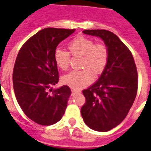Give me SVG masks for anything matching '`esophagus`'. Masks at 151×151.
I'll list each match as a JSON object with an SVG mask.
<instances>
[{"mask_svg": "<svg viewBox=\"0 0 151 151\" xmlns=\"http://www.w3.org/2000/svg\"><path fill=\"white\" fill-rule=\"evenodd\" d=\"M71 92H72V95L79 94V93H81V91H79V90H76V89H71Z\"/></svg>", "mask_w": 151, "mask_h": 151, "instance_id": "34e87169", "label": "esophagus"}]
</instances>
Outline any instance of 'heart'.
<instances>
[{
	"label": "heart",
	"instance_id": "heart-1",
	"mask_svg": "<svg viewBox=\"0 0 151 151\" xmlns=\"http://www.w3.org/2000/svg\"><path fill=\"white\" fill-rule=\"evenodd\" d=\"M68 52L56 49L54 52V61L62 70H66L70 66V56L82 55L81 66L83 70L72 71L63 78L65 85L74 89H80L90 85L94 73L99 76L103 73L109 61V49L103 43H96L93 39L78 36L67 44Z\"/></svg>",
	"mask_w": 151,
	"mask_h": 151
}]
</instances>
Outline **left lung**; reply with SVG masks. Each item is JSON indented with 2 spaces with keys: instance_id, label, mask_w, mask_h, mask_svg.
<instances>
[{
  "instance_id": "obj_1",
  "label": "left lung",
  "mask_w": 151,
  "mask_h": 151,
  "mask_svg": "<svg viewBox=\"0 0 151 151\" xmlns=\"http://www.w3.org/2000/svg\"><path fill=\"white\" fill-rule=\"evenodd\" d=\"M83 33L103 39L109 49V61L98 81L82 91L85 103L81 116L90 129L110 131L123 122L136 99L137 69L132 52L116 34L106 29Z\"/></svg>"
}]
</instances>
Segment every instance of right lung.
Returning a JSON list of instances; mask_svg holds the SVG:
<instances>
[{
	"label": "right lung",
	"instance_id": "obj_1",
	"mask_svg": "<svg viewBox=\"0 0 151 151\" xmlns=\"http://www.w3.org/2000/svg\"><path fill=\"white\" fill-rule=\"evenodd\" d=\"M75 29L45 28L21 47L13 69V88L19 105L33 122L41 125L55 124L63 116L70 89L59 81L54 52L60 42Z\"/></svg>",
	"mask_w": 151,
	"mask_h": 151
}]
</instances>
